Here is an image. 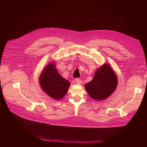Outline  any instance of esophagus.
Returning <instances> with one entry per match:
<instances>
[{
  "label": "esophagus",
  "instance_id": "obj_1",
  "mask_svg": "<svg viewBox=\"0 0 147 147\" xmlns=\"http://www.w3.org/2000/svg\"><path fill=\"white\" fill-rule=\"evenodd\" d=\"M75 82H76V83L78 84H82V80L80 79H79V78H76L75 79Z\"/></svg>",
  "mask_w": 147,
  "mask_h": 147
}]
</instances>
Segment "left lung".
I'll return each mask as SVG.
<instances>
[{
  "mask_svg": "<svg viewBox=\"0 0 147 147\" xmlns=\"http://www.w3.org/2000/svg\"><path fill=\"white\" fill-rule=\"evenodd\" d=\"M117 77L112 68L104 64L96 70L92 81L85 84L88 94L97 100H104L115 90Z\"/></svg>",
  "mask_w": 147,
  "mask_h": 147,
  "instance_id": "1",
  "label": "left lung"
}]
</instances>
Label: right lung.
I'll return each instance as SVG.
<instances>
[{"mask_svg": "<svg viewBox=\"0 0 147 147\" xmlns=\"http://www.w3.org/2000/svg\"><path fill=\"white\" fill-rule=\"evenodd\" d=\"M40 84L43 90L52 98L58 100L66 94L70 83L61 76L54 63L48 64L40 77Z\"/></svg>", "mask_w": 147, "mask_h": 147, "instance_id": "add662e5", "label": "right lung"}]
</instances>
